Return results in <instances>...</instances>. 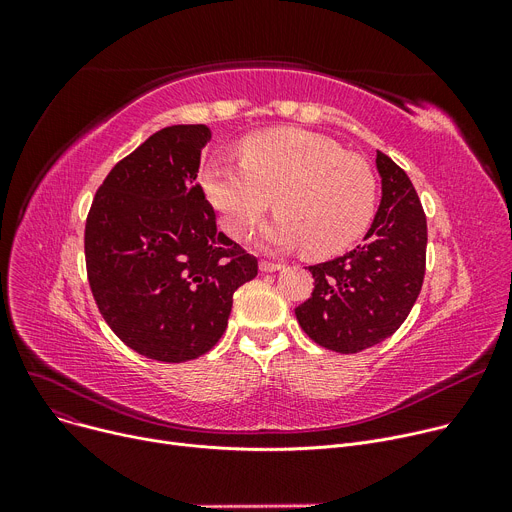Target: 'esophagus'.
I'll return each instance as SVG.
<instances>
[{
	"label": "esophagus",
	"instance_id": "obj_1",
	"mask_svg": "<svg viewBox=\"0 0 512 512\" xmlns=\"http://www.w3.org/2000/svg\"><path fill=\"white\" fill-rule=\"evenodd\" d=\"M280 267H282V263H276V261H261L259 263V270L261 272H278L280 270Z\"/></svg>",
	"mask_w": 512,
	"mask_h": 512
}]
</instances>
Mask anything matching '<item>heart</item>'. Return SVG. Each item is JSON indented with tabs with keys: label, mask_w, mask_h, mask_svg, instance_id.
I'll return each instance as SVG.
<instances>
[{
	"label": "heart",
	"mask_w": 512,
	"mask_h": 512,
	"mask_svg": "<svg viewBox=\"0 0 512 512\" xmlns=\"http://www.w3.org/2000/svg\"><path fill=\"white\" fill-rule=\"evenodd\" d=\"M240 166L211 164L203 174L209 203L234 238H247L276 197L278 220L265 238L313 257L348 249L373 218L378 182L367 161L303 128H270L242 139Z\"/></svg>",
	"instance_id": "heart-1"
}]
</instances>
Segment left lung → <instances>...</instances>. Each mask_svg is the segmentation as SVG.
Instances as JSON below:
<instances>
[{"instance_id": "1", "label": "left lung", "mask_w": 512, "mask_h": 512, "mask_svg": "<svg viewBox=\"0 0 512 512\" xmlns=\"http://www.w3.org/2000/svg\"><path fill=\"white\" fill-rule=\"evenodd\" d=\"M382 203L357 249L309 265L315 286L294 309L303 332L351 355L390 338L411 313L425 276L427 222L407 172L378 151Z\"/></svg>"}]
</instances>
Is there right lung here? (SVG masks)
<instances>
[{
  "instance_id": "1",
  "label": "right lung",
  "mask_w": 512,
  "mask_h": 512,
  "mask_svg": "<svg viewBox=\"0 0 512 512\" xmlns=\"http://www.w3.org/2000/svg\"><path fill=\"white\" fill-rule=\"evenodd\" d=\"M209 139L205 124L151 134L105 176L85 224L87 278L105 324L161 363L211 351L234 292L257 276V257L218 230L197 182Z\"/></svg>"
}]
</instances>
